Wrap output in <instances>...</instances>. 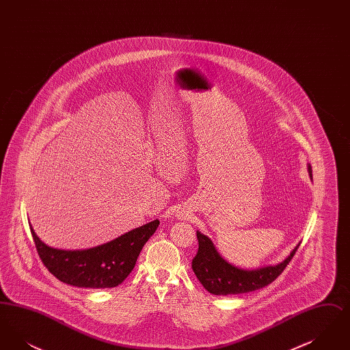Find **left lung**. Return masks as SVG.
<instances>
[{"mask_svg": "<svg viewBox=\"0 0 350 350\" xmlns=\"http://www.w3.org/2000/svg\"><path fill=\"white\" fill-rule=\"evenodd\" d=\"M308 173L312 177V169L308 165ZM198 252L193 258L191 267L203 287L214 295H234L250 293L262 288L278 278L288 265L299 244L290 256L275 267H267L257 270H243L224 261L217 253L211 240L197 232Z\"/></svg>", "mask_w": 350, "mask_h": 350, "instance_id": "1", "label": "left lung"}]
</instances>
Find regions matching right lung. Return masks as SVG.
I'll use <instances>...</instances> for the list:
<instances>
[{
	"instance_id": "right-lung-1",
	"label": "right lung",
	"mask_w": 350,
	"mask_h": 350,
	"mask_svg": "<svg viewBox=\"0 0 350 350\" xmlns=\"http://www.w3.org/2000/svg\"><path fill=\"white\" fill-rule=\"evenodd\" d=\"M159 224V220H153L107 244L86 250H53L35 234L33 228L31 234L42 262L59 281L77 287L110 288L129 277L140 250Z\"/></svg>"
}]
</instances>
